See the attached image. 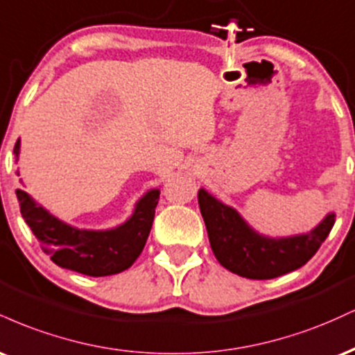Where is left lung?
<instances>
[{"label":"left lung","mask_w":355,"mask_h":355,"mask_svg":"<svg viewBox=\"0 0 355 355\" xmlns=\"http://www.w3.org/2000/svg\"><path fill=\"white\" fill-rule=\"evenodd\" d=\"M198 207L220 266L254 280L275 279L305 266L336 222V211H329L305 234L270 237L257 232L234 207L220 202L205 189L198 190Z\"/></svg>","instance_id":"obj_1"}]
</instances>
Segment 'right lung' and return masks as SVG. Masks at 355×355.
Wrapping results in <instances>:
<instances>
[{
	"label": "right lung",
	"mask_w": 355,
	"mask_h": 355,
	"mask_svg": "<svg viewBox=\"0 0 355 355\" xmlns=\"http://www.w3.org/2000/svg\"><path fill=\"white\" fill-rule=\"evenodd\" d=\"M19 146L21 144L18 138L13 150L16 164ZM16 175L19 177V168ZM16 197L24 222L56 266L89 277H107L132 267L141 254L152 229L160 190L146 191L144 197L138 198L128 220L105 230L73 227L50 214V210L21 189L16 190Z\"/></svg>",
	"instance_id": "add662e5"
}]
</instances>
